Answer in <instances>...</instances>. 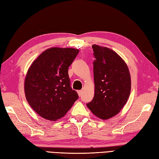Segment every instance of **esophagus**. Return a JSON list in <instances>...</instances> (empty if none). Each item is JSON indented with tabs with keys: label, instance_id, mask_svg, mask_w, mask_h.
Here are the masks:
<instances>
[{
	"label": "esophagus",
	"instance_id": "34e87169",
	"mask_svg": "<svg viewBox=\"0 0 159 159\" xmlns=\"http://www.w3.org/2000/svg\"><path fill=\"white\" fill-rule=\"evenodd\" d=\"M82 93H83V91H78V94L79 95V97H80L81 95H82Z\"/></svg>",
	"mask_w": 159,
	"mask_h": 159
}]
</instances>
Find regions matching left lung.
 Segmentation results:
<instances>
[{
  "label": "left lung",
  "instance_id": "obj_1",
  "mask_svg": "<svg viewBox=\"0 0 159 159\" xmlns=\"http://www.w3.org/2000/svg\"><path fill=\"white\" fill-rule=\"evenodd\" d=\"M95 93L87 104L95 116L109 119L126 104L131 92V76L127 65L115 51L108 47L92 45Z\"/></svg>",
  "mask_w": 159,
  "mask_h": 159
}]
</instances>
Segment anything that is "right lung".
Wrapping results in <instances>:
<instances>
[{"mask_svg": "<svg viewBox=\"0 0 159 159\" xmlns=\"http://www.w3.org/2000/svg\"><path fill=\"white\" fill-rule=\"evenodd\" d=\"M79 52L74 48L52 47L30 66L24 81L25 95L31 108L43 119H61L79 98L68 76V67Z\"/></svg>", "mask_w": 159, "mask_h": 159, "instance_id": "obj_1", "label": "right lung"}]
</instances>
